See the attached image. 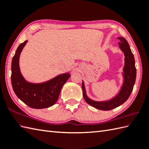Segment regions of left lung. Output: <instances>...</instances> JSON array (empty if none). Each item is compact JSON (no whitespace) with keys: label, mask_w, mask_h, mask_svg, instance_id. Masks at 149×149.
I'll return each instance as SVG.
<instances>
[{"label":"left lung","mask_w":149,"mask_h":149,"mask_svg":"<svg viewBox=\"0 0 149 149\" xmlns=\"http://www.w3.org/2000/svg\"><path fill=\"white\" fill-rule=\"evenodd\" d=\"M120 42L118 43L119 48L124 54V66L123 68L122 75L123 83L120 90L115 96L109 99L102 101L94 100L87 95L84 81L82 83V89L83 91V97L89 105L97 109L104 111H108L118 107L124 103L133 90V87L136 77V69L135 67V60L133 54L128 42L124 38H118Z\"/></svg>","instance_id":"obj_1"}]
</instances>
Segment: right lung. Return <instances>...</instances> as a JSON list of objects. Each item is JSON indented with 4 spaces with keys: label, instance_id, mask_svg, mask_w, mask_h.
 <instances>
[{
    "label": "right lung",
    "instance_id": "add662e5",
    "mask_svg": "<svg viewBox=\"0 0 149 149\" xmlns=\"http://www.w3.org/2000/svg\"><path fill=\"white\" fill-rule=\"evenodd\" d=\"M28 41L21 43L16 50L11 62V84L19 99L34 109L47 108L58 100L63 85L70 77L69 72L63 73L45 82L31 83L26 80L20 72L19 59L20 54Z\"/></svg>",
    "mask_w": 149,
    "mask_h": 149
}]
</instances>
